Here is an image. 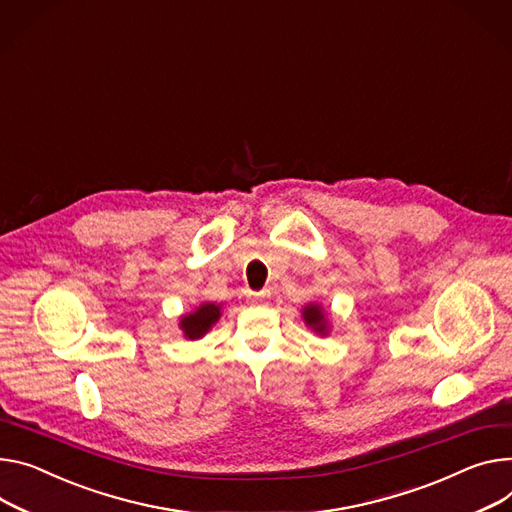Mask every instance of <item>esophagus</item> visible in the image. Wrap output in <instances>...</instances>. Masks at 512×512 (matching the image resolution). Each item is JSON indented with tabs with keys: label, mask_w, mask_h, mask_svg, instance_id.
<instances>
[{
	"label": "esophagus",
	"mask_w": 512,
	"mask_h": 512,
	"mask_svg": "<svg viewBox=\"0 0 512 512\" xmlns=\"http://www.w3.org/2000/svg\"><path fill=\"white\" fill-rule=\"evenodd\" d=\"M250 301H252L254 305H260V303L264 301V293H250Z\"/></svg>",
	"instance_id": "esophagus-1"
}]
</instances>
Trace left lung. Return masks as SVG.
<instances>
[{
  "mask_svg": "<svg viewBox=\"0 0 512 512\" xmlns=\"http://www.w3.org/2000/svg\"><path fill=\"white\" fill-rule=\"evenodd\" d=\"M301 320L303 324L320 336L330 334V311L324 309L322 303L311 301L301 309Z\"/></svg>",
  "mask_w": 512,
  "mask_h": 512,
  "instance_id": "1",
  "label": "left lung"
}]
</instances>
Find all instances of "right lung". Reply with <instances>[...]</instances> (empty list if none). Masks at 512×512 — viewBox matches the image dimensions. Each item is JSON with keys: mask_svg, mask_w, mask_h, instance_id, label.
<instances>
[{"mask_svg": "<svg viewBox=\"0 0 512 512\" xmlns=\"http://www.w3.org/2000/svg\"><path fill=\"white\" fill-rule=\"evenodd\" d=\"M223 316V303L203 301L199 307L184 313L178 322L186 340H201Z\"/></svg>", "mask_w": 512, "mask_h": 512, "instance_id": "add662e5", "label": "right lung"}]
</instances>
